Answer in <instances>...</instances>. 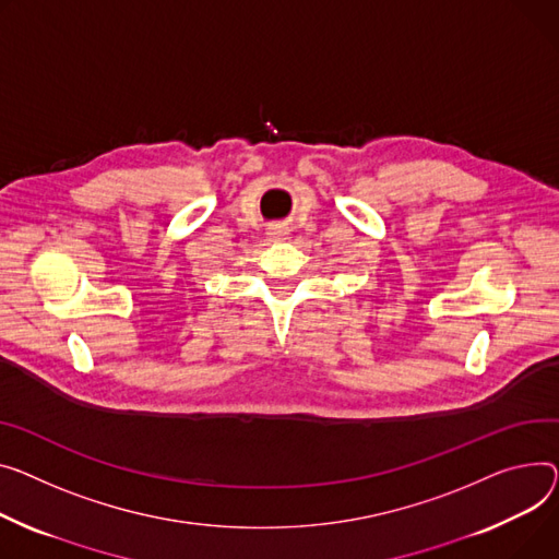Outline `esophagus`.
Here are the masks:
<instances>
[{
    "instance_id": "1",
    "label": "esophagus",
    "mask_w": 559,
    "mask_h": 559,
    "mask_svg": "<svg viewBox=\"0 0 559 559\" xmlns=\"http://www.w3.org/2000/svg\"><path fill=\"white\" fill-rule=\"evenodd\" d=\"M267 238H270L272 242L285 240V238H287V227H285V225H272V227L267 229Z\"/></svg>"
}]
</instances>
